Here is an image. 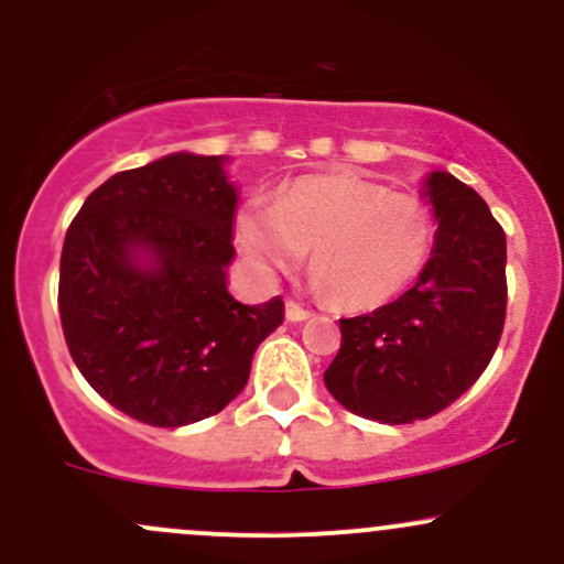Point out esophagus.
I'll return each mask as SVG.
<instances>
[{
	"instance_id": "esophagus-1",
	"label": "esophagus",
	"mask_w": 564,
	"mask_h": 564,
	"mask_svg": "<svg viewBox=\"0 0 564 564\" xmlns=\"http://www.w3.org/2000/svg\"><path fill=\"white\" fill-rule=\"evenodd\" d=\"M305 318H311V313H307L305 307H300L294 300H289L286 302V322L297 324V322H305Z\"/></svg>"
}]
</instances>
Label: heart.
Masks as SVG:
<instances>
[{"mask_svg":"<svg viewBox=\"0 0 564 564\" xmlns=\"http://www.w3.org/2000/svg\"><path fill=\"white\" fill-rule=\"evenodd\" d=\"M235 242L262 281L297 267L311 248L313 289L348 311H367L419 275L432 246L424 203L351 175H311L272 205L253 199L237 213Z\"/></svg>","mask_w":564,"mask_h":564,"instance_id":"1","label":"heart"}]
</instances>
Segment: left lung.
Masks as SVG:
<instances>
[{"label": "left lung", "instance_id": "8db88e82", "mask_svg": "<svg viewBox=\"0 0 564 564\" xmlns=\"http://www.w3.org/2000/svg\"><path fill=\"white\" fill-rule=\"evenodd\" d=\"M422 197L435 216L432 257L402 297L340 318L343 343L324 372L329 394L381 424L430 419L489 365L506 324V232L467 183L435 170Z\"/></svg>", "mask_w": 564, "mask_h": 564}]
</instances>
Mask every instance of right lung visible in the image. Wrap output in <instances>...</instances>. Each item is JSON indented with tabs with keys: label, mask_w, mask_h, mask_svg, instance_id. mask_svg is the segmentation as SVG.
Here are the masks:
<instances>
[{
	"label": "right lung",
	"mask_w": 564,
	"mask_h": 564,
	"mask_svg": "<svg viewBox=\"0 0 564 564\" xmlns=\"http://www.w3.org/2000/svg\"><path fill=\"white\" fill-rule=\"evenodd\" d=\"M227 156L170 153L116 173L69 224L58 313L80 376L127 416L183 426L224 411L283 300L227 289L240 192Z\"/></svg>",
	"instance_id": "obj_1"
}]
</instances>
